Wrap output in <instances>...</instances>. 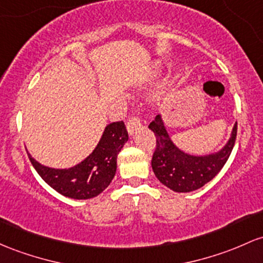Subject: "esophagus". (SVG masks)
Wrapping results in <instances>:
<instances>
[{
	"label": "esophagus",
	"instance_id": "1",
	"mask_svg": "<svg viewBox=\"0 0 263 263\" xmlns=\"http://www.w3.org/2000/svg\"><path fill=\"white\" fill-rule=\"evenodd\" d=\"M141 126H142V123L140 122V120H138L137 117L129 118L128 122H127V131H128L129 136H132L137 129H140Z\"/></svg>",
	"mask_w": 263,
	"mask_h": 263
}]
</instances>
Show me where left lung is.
<instances>
[{"label": "left lung", "mask_w": 263, "mask_h": 263, "mask_svg": "<svg viewBox=\"0 0 263 263\" xmlns=\"http://www.w3.org/2000/svg\"><path fill=\"white\" fill-rule=\"evenodd\" d=\"M148 128L156 136L152 170L158 181L175 192H191L210 182L229 160L237 135L236 122L231 137L221 149L210 155L196 156L183 152L175 145L161 115L156 116Z\"/></svg>", "instance_id": "8db88e82"}]
</instances>
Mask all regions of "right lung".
<instances>
[{
	"label": "right lung",
	"instance_id": "1",
	"mask_svg": "<svg viewBox=\"0 0 263 263\" xmlns=\"http://www.w3.org/2000/svg\"><path fill=\"white\" fill-rule=\"evenodd\" d=\"M128 141L122 121L105 127L100 142L93 151L76 166L70 168H52L41 164L27 152L31 163L48 186L66 197L88 200L105 191L115 177L117 155Z\"/></svg>",
	"mask_w": 263,
	"mask_h": 263
}]
</instances>
